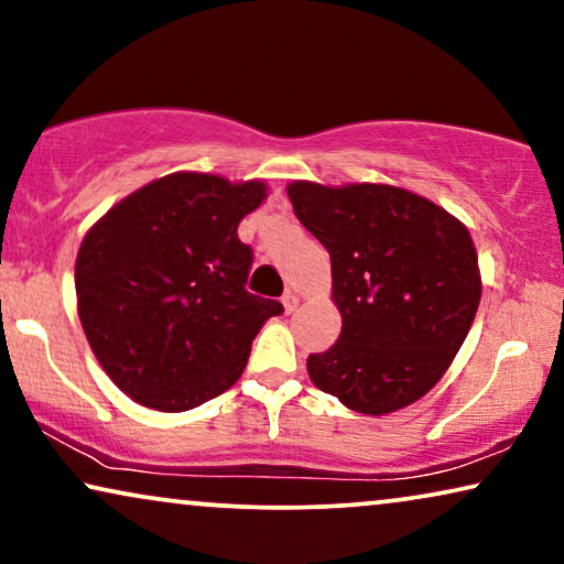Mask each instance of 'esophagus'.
Returning <instances> with one entry per match:
<instances>
[{
    "instance_id": "34e87169",
    "label": "esophagus",
    "mask_w": 564,
    "mask_h": 564,
    "mask_svg": "<svg viewBox=\"0 0 564 564\" xmlns=\"http://www.w3.org/2000/svg\"><path fill=\"white\" fill-rule=\"evenodd\" d=\"M297 303H300V297L295 295V292H292V290H288V292H284V295H282V305H284V313H292V311H295V307H297Z\"/></svg>"
}]
</instances>
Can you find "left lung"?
Listing matches in <instances>:
<instances>
[{"mask_svg":"<svg viewBox=\"0 0 564 564\" xmlns=\"http://www.w3.org/2000/svg\"><path fill=\"white\" fill-rule=\"evenodd\" d=\"M297 220L330 253L341 336L307 357L323 392L365 415L426 395L457 357L480 305L473 236L454 215L392 184H288Z\"/></svg>","mask_w":564,"mask_h":564,"instance_id":"8db88e82","label":"left lung"}]
</instances>
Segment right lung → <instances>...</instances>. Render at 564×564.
<instances>
[{
  "mask_svg": "<svg viewBox=\"0 0 564 564\" xmlns=\"http://www.w3.org/2000/svg\"><path fill=\"white\" fill-rule=\"evenodd\" d=\"M261 180L176 172L112 205L76 253V307L107 377L153 411L182 413L246 369L276 300L246 290L253 253L238 223Z\"/></svg>",
  "mask_w": 564,
  "mask_h": 564,
  "instance_id": "obj_1",
  "label": "right lung"
}]
</instances>
